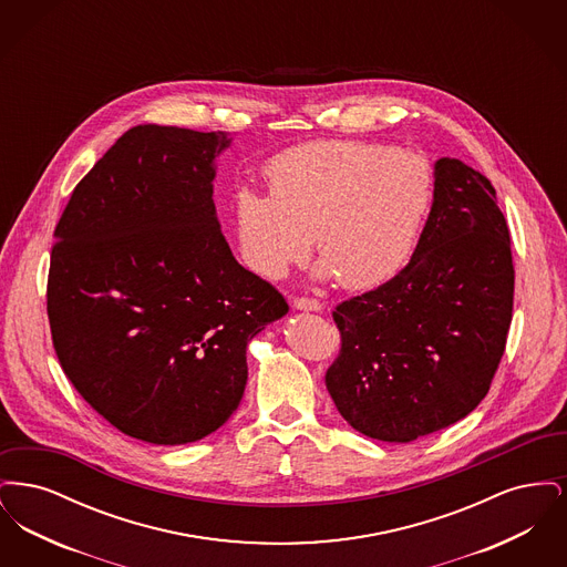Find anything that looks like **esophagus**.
<instances>
[{
    "label": "esophagus",
    "instance_id": "obj_1",
    "mask_svg": "<svg viewBox=\"0 0 567 567\" xmlns=\"http://www.w3.org/2000/svg\"><path fill=\"white\" fill-rule=\"evenodd\" d=\"M293 308H297V310H306V312H319L323 306H321V301L310 299V297H296V299H293Z\"/></svg>",
    "mask_w": 567,
    "mask_h": 567
}]
</instances>
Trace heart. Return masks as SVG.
Wrapping results in <instances>:
<instances>
[{"label":"heart","instance_id":"b5f03b06","mask_svg":"<svg viewBox=\"0 0 567 567\" xmlns=\"http://www.w3.org/2000/svg\"><path fill=\"white\" fill-rule=\"evenodd\" d=\"M270 193L240 187L234 227L244 264L280 278L317 238L319 278L370 289L402 270L433 197L432 169L414 153L363 140L296 146L266 167Z\"/></svg>","mask_w":567,"mask_h":567}]
</instances>
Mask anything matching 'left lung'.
I'll list each match as a JSON object with an SVG mask.
<instances>
[{"label":"left lung","mask_w":567,"mask_h":567,"mask_svg":"<svg viewBox=\"0 0 567 567\" xmlns=\"http://www.w3.org/2000/svg\"><path fill=\"white\" fill-rule=\"evenodd\" d=\"M404 270L336 306L342 349L324 374L352 430L412 442L485 400L513 321L511 231L481 172L442 157Z\"/></svg>","instance_id":"obj_1"}]
</instances>
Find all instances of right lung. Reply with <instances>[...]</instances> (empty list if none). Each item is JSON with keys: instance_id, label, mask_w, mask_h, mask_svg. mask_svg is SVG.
Returning a JSON list of instances; mask_svg holds the SVG:
<instances>
[{"instance_id": "add662e5", "label": "right lung", "mask_w": 567, "mask_h": 567, "mask_svg": "<svg viewBox=\"0 0 567 567\" xmlns=\"http://www.w3.org/2000/svg\"><path fill=\"white\" fill-rule=\"evenodd\" d=\"M225 132L137 125L72 193L54 229L47 310L59 363L118 432L176 446L240 405L246 347L289 312L244 270L213 202Z\"/></svg>"}]
</instances>
